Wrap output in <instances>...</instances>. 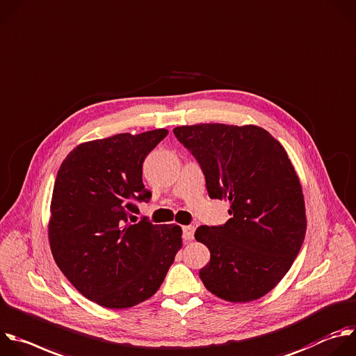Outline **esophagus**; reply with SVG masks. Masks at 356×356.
I'll return each mask as SVG.
<instances>
[{
    "label": "esophagus",
    "mask_w": 356,
    "mask_h": 356,
    "mask_svg": "<svg viewBox=\"0 0 356 356\" xmlns=\"http://www.w3.org/2000/svg\"><path fill=\"white\" fill-rule=\"evenodd\" d=\"M193 234H195V227H193V226H185V227H182V237H184L185 241L193 240Z\"/></svg>",
    "instance_id": "1"
}]
</instances>
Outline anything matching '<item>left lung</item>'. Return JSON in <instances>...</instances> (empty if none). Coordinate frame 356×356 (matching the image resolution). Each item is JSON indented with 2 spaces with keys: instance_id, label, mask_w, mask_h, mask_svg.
Listing matches in <instances>:
<instances>
[{
  "instance_id": "1",
  "label": "left lung",
  "mask_w": 356,
  "mask_h": 356,
  "mask_svg": "<svg viewBox=\"0 0 356 356\" xmlns=\"http://www.w3.org/2000/svg\"><path fill=\"white\" fill-rule=\"evenodd\" d=\"M199 163L211 199L230 202L222 226H200L210 251L199 270L218 298L245 303L270 292L291 269L306 234L299 177L286 150L265 129L200 123L174 129Z\"/></svg>"
}]
</instances>
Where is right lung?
Listing matches in <instances>:
<instances>
[{"instance_id": "add662e5", "label": "right lung", "mask_w": 356, "mask_h": 356, "mask_svg": "<svg viewBox=\"0 0 356 356\" xmlns=\"http://www.w3.org/2000/svg\"><path fill=\"white\" fill-rule=\"evenodd\" d=\"M167 134L156 129L87 141L57 172L49 222L53 258L71 285L102 307L150 299L182 247L177 225L129 223L136 202L152 197L143 161Z\"/></svg>"}]
</instances>
